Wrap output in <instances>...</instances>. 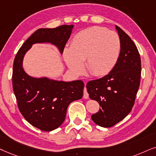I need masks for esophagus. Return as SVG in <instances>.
Returning a JSON list of instances; mask_svg holds the SVG:
<instances>
[{
    "label": "esophagus",
    "mask_w": 156,
    "mask_h": 156,
    "mask_svg": "<svg viewBox=\"0 0 156 156\" xmlns=\"http://www.w3.org/2000/svg\"><path fill=\"white\" fill-rule=\"evenodd\" d=\"M88 97H89V96H88V94L87 92V89H86V88L85 87L84 88V90H83V98H88Z\"/></svg>",
    "instance_id": "34e87169"
}]
</instances>
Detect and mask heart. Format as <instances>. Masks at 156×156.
<instances>
[{
    "label": "heart",
    "instance_id": "heart-1",
    "mask_svg": "<svg viewBox=\"0 0 156 156\" xmlns=\"http://www.w3.org/2000/svg\"><path fill=\"white\" fill-rule=\"evenodd\" d=\"M121 41L117 33L102 27H91L79 31L70 47L63 51L67 66L76 75L86 70L94 76L107 74L115 67L121 53Z\"/></svg>",
    "mask_w": 156,
    "mask_h": 156
}]
</instances>
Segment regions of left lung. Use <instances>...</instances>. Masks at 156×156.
Returning <instances> with one entry per match:
<instances>
[{
	"label": "left lung",
	"instance_id": "left-lung-1",
	"mask_svg": "<svg viewBox=\"0 0 156 156\" xmlns=\"http://www.w3.org/2000/svg\"><path fill=\"white\" fill-rule=\"evenodd\" d=\"M115 27L122 45L119 60L109 74L86 85L89 97L101 106L91 119L103 127H111L127 117L140 82L141 60L137 47L125 31Z\"/></svg>",
	"mask_w": 156,
	"mask_h": 156
}]
</instances>
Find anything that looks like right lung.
Instances as JSON below:
<instances>
[{
    "label": "right lung",
    "mask_w": 156,
    "mask_h": 156,
    "mask_svg": "<svg viewBox=\"0 0 156 156\" xmlns=\"http://www.w3.org/2000/svg\"><path fill=\"white\" fill-rule=\"evenodd\" d=\"M73 27L62 25L39 29L26 40L15 57L12 81L18 107L25 119L41 130H54L63 123L69 104L83 97L84 83L80 80L65 82L30 76L23 70V58L32 44L37 43H50L62 54Z\"/></svg>",
    "instance_id": "right-lung-1"
}]
</instances>
